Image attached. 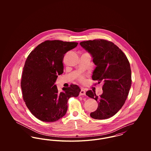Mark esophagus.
<instances>
[{
  "mask_svg": "<svg viewBox=\"0 0 151 151\" xmlns=\"http://www.w3.org/2000/svg\"><path fill=\"white\" fill-rule=\"evenodd\" d=\"M86 91L84 89H81L80 92V95H86Z\"/></svg>",
  "mask_w": 151,
  "mask_h": 151,
  "instance_id": "1",
  "label": "esophagus"
}]
</instances>
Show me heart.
Listing matches in <instances>:
<instances>
[{"label": "heart", "mask_w": 151, "mask_h": 151, "mask_svg": "<svg viewBox=\"0 0 151 151\" xmlns=\"http://www.w3.org/2000/svg\"><path fill=\"white\" fill-rule=\"evenodd\" d=\"M80 80H82V78H81V77L80 78Z\"/></svg>", "instance_id": "heart-1"}]
</instances>
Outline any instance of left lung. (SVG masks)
Masks as SVG:
<instances>
[{
	"mask_svg": "<svg viewBox=\"0 0 151 151\" xmlns=\"http://www.w3.org/2000/svg\"><path fill=\"white\" fill-rule=\"evenodd\" d=\"M89 53L96 67L92 78L104 83L103 93L98 97L95 92L88 91L86 95L98 102L97 109L91 112L92 118L106 119L113 116L125 103L131 86L129 62L123 51L116 45L104 40L80 42Z\"/></svg>",
	"mask_w": 151,
	"mask_h": 151,
	"instance_id": "1",
	"label": "left lung"
}]
</instances>
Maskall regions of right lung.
Wrapping results in <instances>:
<instances>
[{
    "mask_svg": "<svg viewBox=\"0 0 151 151\" xmlns=\"http://www.w3.org/2000/svg\"><path fill=\"white\" fill-rule=\"evenodd\" d=\"M77 42L59 40L46 41L32 50L23 68L21 87L26 106L39 120L54 122L63 117L70 97L78 96L77 85L63 88L59 92L55 82L63 73L65 55L76 47Z\"/></svg>",
    "mask_w": 151,
    "mask_h": 151,
    "instance_id": "obj_1",
    "label": "right lung"
}]
</instances>
